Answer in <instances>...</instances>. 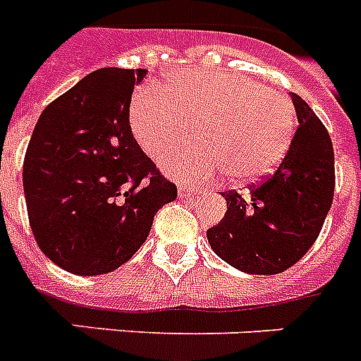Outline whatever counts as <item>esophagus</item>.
Here are the masks:
<instances>
[{"mask_svg":"<svg viewBox=\"0 0 361 361\" xmlns=\"http://www.w3.org/2000/svg\"><path fill=\"white\" fill-rule=\"evenodd\" d=\"M189 195H195V187L180 185V196H189Z\"/></svg>","mask_w":361,"mask_h":361,"instance_id":"1","label":"esophagus"}]
</instances>
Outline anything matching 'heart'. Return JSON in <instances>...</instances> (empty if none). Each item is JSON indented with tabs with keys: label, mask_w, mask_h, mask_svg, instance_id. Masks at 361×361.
<instances>
[{
	"label": "heart",
	"mask_w": 361,
	"mask_h": 361,
	"mask_svg": "<svg viewBox=\"0 0 361 361\" xmlns=\"http://www.w3.org/2000/svg\"><path fill=\"white\" fill-rule=\"evenodd\" d=\"M128 120L135 142L154 159L178 148L196 122L198 145L161 161L176 180L200 181L226 171L233 181H250L283 159L295 111L286 94L256 79L196 68L137 90Z\"/></svg>",
	"instance_id": "heart-1"
}]
</instances>
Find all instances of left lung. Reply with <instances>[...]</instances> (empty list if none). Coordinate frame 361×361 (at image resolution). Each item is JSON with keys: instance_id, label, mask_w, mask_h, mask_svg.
<instances>
[{"instance_id": "8db88e82", "label": "left lung", "mask_w": 361, "mask_h": 361, "mask_svg": "<svg viewBox=\"0 0 361 361\" xmlns=\"http://www.w3.org/2000/svg\"><path fill=\"white\" fill-rule=\"evenodd\" d=\"M298 128L276 172L241 195L226 190V215L207 230L215 254L250 274H278L323 230L336 187L332 139L313 109L291 94Z\"/></svg>"}]
</instances>
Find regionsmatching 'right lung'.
<instances>
[{
  "label": "right lung",
  "instance_id": "1",
  "mask_svg": "<svg viewBox=\"0 0 361 361\" xmlns=\"http://www.w3.org/2000/svg\"><path fill=\"white\" fill-rule=\"evenodd\" d=\"M145 68H99L42 111L23 159V192L38 248L64 271L105 274L139 250L154 215L176 200L130 131Z\"/></svg>",
  "mask_w": 361,
  "mask_h": 361
}]
</instances>
